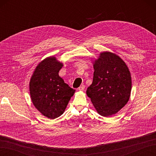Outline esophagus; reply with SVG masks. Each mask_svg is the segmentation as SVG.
Here are the masks:
<instances>
[{"mask_svg": "<svg viewBox=\"0 0 156 156\" xmlns=\"http://www.w3.org/2000/svg\"><path fill=\"white\" fill-rule=\"evenodd\" d=\"M84 88H85V86L84 85H82V86H80V87L78 88V90L79 91H84Z\"/></svg>", "mask_w": 156, "mask_h": 156, "instance_id": "34e87169", "label": "esophagus"}]
</instances>
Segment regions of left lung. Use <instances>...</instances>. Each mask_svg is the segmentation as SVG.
I'll list each match as a JSON object with an SVG mask.
<instances>
[{
    "instance_id": "left-lung-1",
    "label": "left lung",
    "mask_w": 156,
    "mask_h": 156,
    "mask_svg": "<svg viewBox=\"0 0 156 156\" xmlns=\"http://www.w3.org/2000/svg\"><path fill=\"white\" fill-rule=\"evenodd\" d=\"M94 76L87 94L96 110L110 117L127 103L131 91V73L125 62L109 51L100 54L93 62Z\"/></svg>"
}]
</instances>
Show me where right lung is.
Returning a JSON list of instances; mask_svg holds the SVG:
<instances>
[{
    "mask_svg": "<svg viewBox=\"0 0 156 156\" xmlns=\"http://www.w3.org/2000/svg\"><path fill=\"white\" fill-rule=\"evenodd\" d=\"M62 66L54 56L45 58L36 67L29 82L33 104L43 115L51 119L64 113L75 92L59 76Z\"/></svg>",
    "mask_w": 156,
    "mask_h": 156,
    "instance_id": "obj_1",
    "label": "right lung"
}]
</instances>
